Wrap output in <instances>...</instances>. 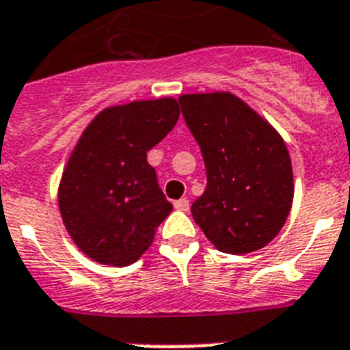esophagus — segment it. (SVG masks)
Here are the masks:
<instances>
[{"mask_svg": "<svg viewBox=\"0 0 350 350\" xmlns=\"http://www.w3.org/2000/svg\"><path fill=\"white\" fill-rule=\"evenodd\" d=\"M173 206H175V209H177V211H188L189 200L188 198H180V200H177V202L173 204Z\"/></svg>", "mask_w": 350, "mask_h": 350, "instance_id": "esophagus-1", "label": "esophagus"}]
</instances>
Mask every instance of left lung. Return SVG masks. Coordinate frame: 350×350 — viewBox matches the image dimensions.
<instances>
[{
    "instance_id": "obj_1",
    "label": "left lung",
    "mask_w": 350,
    "mask_h": 350,
    "mask_svg": "<svg viewBox=\"0 0 350 350\" xmlns=\"http://www.w3.org/2000/svg\"><path fill=\"white\" fill-rule=\"evenodd\" d=\"M178 100L208 173L206 191L191 204L193 219L219 251L262 250L284 228L295 197L286 142L231 92L184 94Z\"/></svg>"
}]
</instances>
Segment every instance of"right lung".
Returning <instances> with one entry per match:
<instances>
[{
	"label": "right lung",
	"mask_w": 350,
	"mask_h": 350,
	"mask_svg": "<svg viewBox=\"0 0 350 350\" xmlns=\"http://www.w3.org/2000/svg\"><path fill=\"white\" fill-rule=\"evenodd\" d=\"M175 97L131 100L100 110L83 130L57 188L70 239L103 265H128L152 245L172 213L146 161L175 126Z\"/></svg>",
	"instance_id": "obj_1"
}]
</instances>
